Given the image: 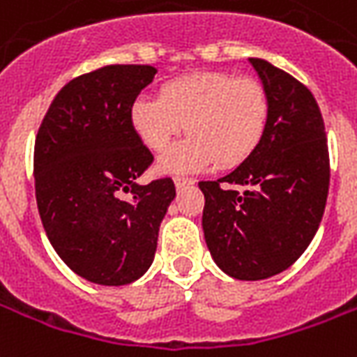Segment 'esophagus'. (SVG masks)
Wrapping results in <instances>:
<instances>
[{
  "mask_svg": "<svg viewBox=\"0 0 357 357\" xmlns=\"http://www.w3.org/2000/svg\"><path fill=\"white\" fill-rule=\"evenodd\" d=\"M174 183H176V187H178V189H181V187L192 185V183H195V179L181 178V176H178V178H174Z\"/></svg>",
  "mask_w": 357,
  "mask_h": 357,
  "instance_id": "esophagus-1",
  "label": "esophagus"
}]
</instances>
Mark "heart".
<instances>
[{
	"instance_id": "heart-1",
	"label": "heart",
	"mask_w": 357,
	"mask_h": 357,
	"mask_svg": "<svg viewBox=\"0 0 357 357\" xmlns=\"http://www.w3.org/2000/svg\"><path fill=\"white\" fill-rule=\"evenodd\" d=\"M132 130L149 151L160 153L185 130L191 134L160 157V174H185L219 165L234 168L257 151L271 117L265 86L229 71H192L166 81L160 98L138 96Z\"/></svg>"
}]
</instances>
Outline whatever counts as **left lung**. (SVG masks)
<instances>
[{
	"label": "left lung",
	"mask_w": 357,
	"mask_h": 357,
	"mask_svg": "<svg viewBox=\"0 0 357 357\" xmlns=\"http://www.w3.org/2000/svg\"><path fill=\"white\" fill-rule=\"evenodd\" d=\"M250 64L271 102L265 138L238 168L199 187L215 265L236 280H265L289 268L312 242L329 191V151L312 92L266 60Z\"/></svg>",
	"instance_id": "obj_1"
}]
</instances>
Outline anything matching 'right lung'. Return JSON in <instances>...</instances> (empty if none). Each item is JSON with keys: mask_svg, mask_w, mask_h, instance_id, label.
Instances as JSON below:
<instances>
[{"mask_svg": "<svg viewBox=\"0 0 357 357\" xmlns=\"http://www.w3.org/2000/svg\"><path fill=\"white\" fill-rule=\"evenodd\" d=\"M155 73L115 64L79 75L39 126L33 176L43 229L60 259L92 284L125 286L147 273L176 197L170 178L138 183L153 155L128 112Z\"/></svg>", "mask_w": 357, "mask_h": 357, "instance_id": "obj_1", "label": "right lung"}]
</instances>
